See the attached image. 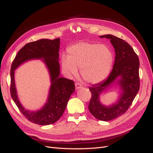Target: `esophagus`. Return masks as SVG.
<instances>
[{
    "label": "esophagus",
    "mask_w": 153,
    "mask_h": 153,
    "mask_svg": "<svg viewBox=\"0 0 153 153\" xmlns=\"http://www.w3.org/2000/svg\"><path fill=\"white\" fill-rule=\"evenodd\" d=\"M82 87V85L80 84H79V83H76V84H75V88H76V90L81 89Z\"/></svg>",
    "instance_id": "obj_1"
}]
</instances>
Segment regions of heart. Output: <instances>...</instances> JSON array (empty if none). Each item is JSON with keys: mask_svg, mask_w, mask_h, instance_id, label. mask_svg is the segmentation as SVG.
Masks as SVG:
<instances>
[{"mask_svg": "<svg viewBox=\"0 0 153 153\" xmlns=\"http://www.w3.org/2000/svg\"><path fill=\"white\" fill-rule=\"evenodd\" d=\"M114 55L107 45L79 41L67 49V56L61 57V66L67 76L76 75L78 69L85 81L98 84L108 75Z\"/></svg>", "mask_w": 153, "mask_h": 153, "instance_id": "1", "label": "heart"}]
</instances>
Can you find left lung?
<instances>
[{
  "mask_svg": "<svg viewBox=\"0 0 153 153\" xmlns=\"http://www.w3.org/2000/svg\"><path fill=\"white\" fill-rule=\"evenodd\" d=\"M100 37L110 39L115 50V62L108 78L89 87L91 98L88 108L96 119L108 121L126 112L135 98L140 88V63L136 53L124 40L111 34ZM114 84L118 85L121 89L117 102L110 106L101 104L100 94Z\"/></svg>",
  "mask_w": 153,
  "mask_h": 153,
  "instance_id": "8db88e82",
  "label": "left lung"
}]
</instances>
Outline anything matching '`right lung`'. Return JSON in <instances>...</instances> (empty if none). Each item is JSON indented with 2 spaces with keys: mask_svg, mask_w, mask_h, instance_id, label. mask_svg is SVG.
I'll return each mask as SVG.
<instances>
[{
  "mask_svg": "<svg viewBox=\"0 0 153 153\" xmlns=\"http://www.w3.org/2000/svg\"><path fill=\"white\" fill-rule=\"evenodd\" d=\"M60 38L41 39L26 44L14 59L11 69V96L23 115L29 121L39 125L57 122L66 109L71 95L75 92L73 80L60 76L59 51ZM33 59H41L49 71L51 85L47 103L40 110L30 111L22 106L17 98L14 82V70L23 63Z\"/></svg>",
  "mask_w": 153,
  "mask_h": 153,
  "instance_id": "obj_1",
  "label": "right lung"
}]
</instances>
